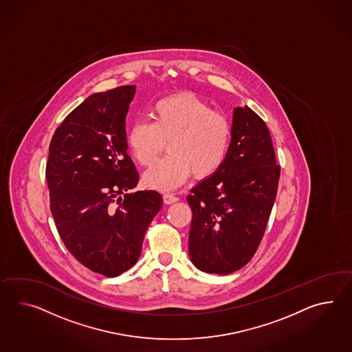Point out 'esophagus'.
Segmentation results:
<instances>
[{
	"instance_id": "esophagus-1",
	"label": "esophagus",
	"mask_w": 352,
	"mask_h": 352,
	"mask_svg": "<svg viewBox=\"0 0 352 352\" xmlns=\"http://www.w3.org/2000/svg\"><path fill=\"white\" fill-rule=\"evenodd\" d=\"M164 202L166 204V205H172L174 202H177L179 198L177 197V196H174L173 193H164Z\"/></svg>"
}]
</instances>
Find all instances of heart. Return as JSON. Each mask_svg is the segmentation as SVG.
<instances>
[{"mask_svg": "<svg viewBox=\"0 0 352 352\" xmlns=\"http://www.w3.org/2000/svg\"><path fill=\"white\" fill-rule=\"evenodd\" d=\"M153 122L138 120L129 131V150L141 165H151L168 142L164 159L144 175L145 184L157 190H173L188 179L190 172L204 178L223 165L232 140L230 122L223 113L188 93L157 100Z\"/></svg>", "mask_w": 352, "mask_h": 352, "instance_id": "b5f03b06", "label": "heart"}]
</instances>
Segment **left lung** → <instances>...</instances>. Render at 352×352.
I'll return each mask as SVG.
<instances>
[{
	"instance_id": "obj_1",
	"label": "left lung",
	"mask_w": 352,
	"mask_h": 352,
	"mask_svg": "<svg viewBox=\"0 0 352 352\" xmlns=\"http://www.w3.org/2000/svg\"><path fill=\"white\" fill-rule=\"evenodd\" d=\"M278 178L266 123L248 105L234 108L225 162L187 197L193 214L189 257L199 271L229 274L248 263L265 234Z\"/></svg>"
}]
</instances>
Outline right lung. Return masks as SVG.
Wrapping results in <instances>:
<instances>
[{
	"label": "right lung",
	"instance_id": "right-lung-1",
	"mask_svg": "<svg viewBox=\"0 0 352 352\" xmlns=\"http://www.w3.org/2000/svg\"><path fill=\"white\" fill-rule=\"evenodd\" d=\"M136 86L86 98L56 129L47 163L51 212L60 239L81 265L105 277L133 266L148 225L163 206L156 190L133 192L126 117Z\"/></svg>",
	"mask_w": 352,
	"mask_h": 352
}]
</instances>
